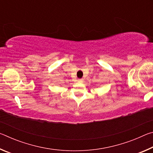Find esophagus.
<instances>
[{
    "mask_svg": "<svg viewBox=\"0 0 153 153\" xmlns=\"http://www.w3.org/2000/svg\"><path fill=\"white\" fill-rule=\"evenodd\" d=\"M77 82H78L79 83H83V82H84V79H77Z\"/></svg>",
    "mask_w": 153,
    "mask_h": 153,
    "instance_id": "34e87169",
    "label": "esophagus"
}]
</instances>
